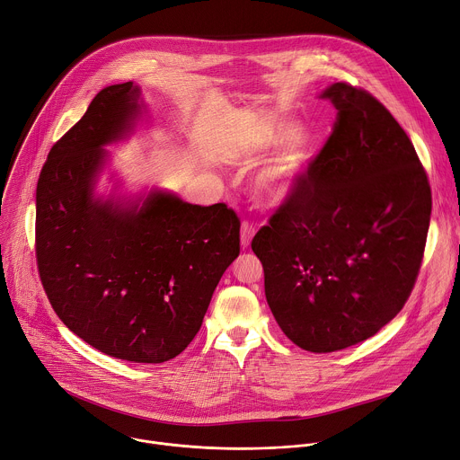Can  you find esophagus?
<instances>
[{
	"mask_svg": "<svg viewBox=\"0 0 460 460\" xmlns=\"http://www.w3.org/2000/svg\"><path fill=\"white\" fill-rule=\"evenodd\" d=\"M254 231L256 227L249 222V220H243L242 222V229H240V242H242V247H247L254 236Z\"/></svg>",
	"mask_w": 460,
	"mask_h": 460,
	"instance_id": "1",
	"label": "esophagus"
}]
</instances>
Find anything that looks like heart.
Here are the masks:
<instances>
[{"label": "heart", "mask_w": 460, "mask_h": 460, "mask_svg": "<svg viewBox=\"0 0 460 460\" xmlns=\"http://www.w3.org/2000/svg\"><path fill=\"white\" fill-rule=\"evenodd\" d=\"M298 137V130L289 125L275 127L270 130V135L264 138L268 146H280L293 142ZM309 162V153L305 149H291L275 164L266 167L256 178L254 189L260 196V200L268 204H279L286 200L295 189L298 178L305 171Z\"/></svg>", "instance_id": "obj_1"}]
</instances>
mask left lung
Instances as JSON below:
<instances>
[{
	"label": "left lung",
	"mask_w": 460,
	"mask_h": 460,
	"mask_svg": "<svg viewBox=\"0 0 460 460\" xmlns=\"http://www.w3.org/2000/svg\"><path fill=\"white\" fill-rule=\"evenodd\" d=\"M332 135L251 247L268 304L298 348L332 353L373 337L408 302L431 215L406 130L367 91L327 87Z\"/></svg>",
	"instance_id": "obj_1"
}]
</instances>
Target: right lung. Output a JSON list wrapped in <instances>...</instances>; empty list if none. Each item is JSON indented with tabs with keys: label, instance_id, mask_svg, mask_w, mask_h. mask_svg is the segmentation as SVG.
I'll return each instance as SVG.
<instances>
[{
	"label": "right lung",
	"instance_id": "1",
	"mask_svg": "<svg viewBox=\"0 0 460 460\" xmlns=\"http://www.w3.org/2000/svg\"><path fill=\"white\" fill-rule=\"evenodd\" d=\"M133 82L100 91L50 149L36 187V261L47 298L98 351L144 364L180 355L240 252V218L151 192L142 208L93 199L103 146L138 116Z\"/></svg>",
	"mask_w": 460,
	"mask_h": 460
}]
</instances>
